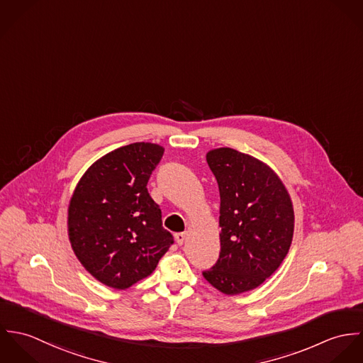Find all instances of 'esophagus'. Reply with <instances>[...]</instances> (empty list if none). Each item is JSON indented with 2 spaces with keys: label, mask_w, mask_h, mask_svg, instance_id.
<instances>
[{
  "label": "esophagus",
  "mask_w": 363,
  "mask_h": 363,
  "mask_svg": "<svg viewBox=\"0 0 363 363\" xmlns=\"http://www.w3.org/2000/svg\"><path fill=\"white\" fill-rule=\"evenodd\" d=\"M186 236H187V233L186 232H180V233H176V242H177V245H183L184 243V240H186Z\"/></svg>",
  "instance_id": "esophagus-1"
}]
</instances>
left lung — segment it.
<instances>
[{
	"instance_id": "left-lung-1",
	"label": "left lung",
	"mask_w": 363,
	"mask_h": 363,
	"mask_svg": "<svg viewBox=\"0 0 363 363\" xmlns=\"http://www.w3.org/2000/svg\"><path fill=\"white\" fill-rule=\"evenodd\" d=\"M207 162L220 196V252L203 275L218 291L238 295L257 288L286 257L294 208L282 182L256 157L218 148Z\"/></svg>"
}]
</instances>
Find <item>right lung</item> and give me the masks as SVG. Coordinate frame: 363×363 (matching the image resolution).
Segmentation results:
<instances>
[{"label":"right lung","instance_id":"right-lung-1","mask_svg":"<svg viewBox=\"0 0 363 363\" xmlns=\"http://www.w3.org/2000/svg\"><path fill=\"white\" fill-rule=\"evenodd\" d=\"M151 143L117 148L79 180L68 207L75 256L98 281L125 289L148 277L174 243L147 184L163 155Z\"/></svg>","mask_w":363,"mask_h":363}]
</instances>
